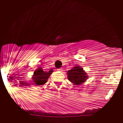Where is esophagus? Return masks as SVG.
Here are the masks:
<instances>
[{
    "instance_id": "34e87169",
    "label": "esophagus",
    "mask_w": 123,
    "mask_h": 123,
    "mask_svg": "<svg viewBox=\"0 0 123 123\" xmlns=\"http://www.w3.org/2000/svg\"><path fill=\"white\" fill-rule=\"evenodd\" d=\"M58 70H59V71H62V68H59V69H58Z\"/></svg>"
}]
</instances>
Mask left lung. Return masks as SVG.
<instances>
[{
  "instance_id": "8db88e82",
  "label": "left lung",
  "mask_w": 123,
  "mask_h": 123,
  "mask_svg": "<svg viewBox=\"0 0 123 123\" xmlns=\"http://www.w3.org/2000/svg\"><path fill=\"white\" fill-rule=\"evenodd\" d=\"M68 79L72 82L74 85H79L85 82L88 78L86 72L79 66H75L67 72Z\"/></svg>"
}]
</instances>
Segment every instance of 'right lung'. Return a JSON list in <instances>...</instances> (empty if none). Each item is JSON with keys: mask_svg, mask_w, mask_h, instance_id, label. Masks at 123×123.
<instances>
[{"mask_svg": "<svg viewBox=\"0 0 123 123\" xmlns=\"http://www.w3.org/2000/svg\"><path fill=\"white\" fill-rule=\"evenodd\" d=\"M53 72V69H51L49 71L45 72L41 67H39L34 72V75L32 77V80L35 85H43L48 81V78L49 77L52 72Z\"/></svg>", "mask_w": 123, "mask_h": 123, "instance_id": "right-lung-1", "label": "right lung"}]
</instances>
